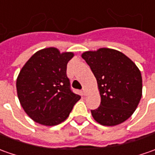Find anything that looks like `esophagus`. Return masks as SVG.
Masks as SVG:
<instances>
[{
    "instance_id": "1",
    "label": "esophagus",
    "mask_w": 155,
    "mask_h": 155,
    "mask_svg": "<svg viewBox=\"0 0 155 155\" xmlns=\"http://www.w3.org/2000/svg\"><path fill=\"white\" fill-rule=\"evenodd\" d=\"M82 92H83V95H87V93H88V91H87V90H86V88H83L82 89Z\"/></svg>"
}]
</instances>
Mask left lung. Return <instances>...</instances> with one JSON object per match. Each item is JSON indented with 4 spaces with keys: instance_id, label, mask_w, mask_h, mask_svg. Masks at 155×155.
Here are the masks:
<instances>
[{
    "instance_id": "obj_1",
    "label": "left lung",
    "mask_w": 155,
    "mask_h": 155,
    "mask_svg": "<svg viewBox=\"0 0 155 155\" xmlns=\"http://www.w3.org/2000/svg\"><path fill=\"white\" fill-rule=\"evenodd\" d=\"M97 79L101 104L91 115L102 126L121 124L132 115L143 93L139 69L121 51L99 48L81 54Z\"/></svg>"
}]
</instances>
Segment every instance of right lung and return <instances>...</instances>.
<instances>
[{"instance_id":"1","label":"right lung","mask_w":155,"mask_h":155,"mask_svg":"<svg viewBox=\"0 0 155 155\" xmlns=\"http://www.w3.org/2000/svg\"><path fill=\"white\" fill-rule=\"evenodd\" d=\"M73 52L47 47L36 51L20 70L16 87L25 112L41 125H58L69 117L81 97L70 90L66 74Z\"/></svg>"}]
</instances>
